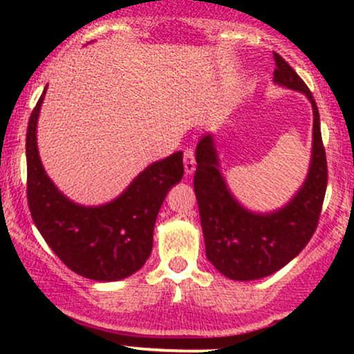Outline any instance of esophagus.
<instances>
[{"mask_svg":"<svg viewBox=\"0 0 354 354\" xmlns=\"http://www.w3.org/2000/svg\"><path fill=\"white\" fill-rule=\"evenodd\" d=\"M185 171L186 174H193L196 169V161H194V151L193 149H186L185 151Z\"/></svg>","mask_w":354,"mask_h":354,"instance_id":"1","label":"esophagus"}]
</instances>
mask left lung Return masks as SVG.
Wrapping results in <instances>:
<instances>
[{
	"mask_svg": "<svg viewBox=\"0 0 354 354\" xmlns=\"http://www.w3.org/2000/svg\"><path fill=\"white\" fill-rule=\"evenodd\" d=\"M273 81L278 86L303 93L313 108L311 158L306 178L298 191L273 211L246 208L231 193L223 174L214 135H206L196 146L194 193L206 258L226 278L253 281L266 278L286 266L308 245L326 193L328 168L321 140L319 113L304 81L274 53Z\"/></svg>",
	"mask_w": 354,
	"mask_h": 354,
	"instance_id": "left-lung-1",
	"label": "left lung"
}]
</instances>
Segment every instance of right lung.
Instances as JSON below:
<instances>
[{
  "label": "right lung",
  "mask_w": 354,
  "mask_h": 354,
  "mask_svg": "<svg viewBox=\"0 0 354 354\" xmlns=\"http://www.w3.org/2000/svg\"><path fill=\"white\" fill-rule=\"evenodd\" d=\"M46 88L31 113L26 133L28 205L36 228L76 274L101 283L128 278L151 254L158 213L168 191L185 173L183 153L146 166L115 200L80 205L58 189L39 158L36 131Z\"/></svg>",
  "instance_id": "right-lung-1"
}]
</instances>
